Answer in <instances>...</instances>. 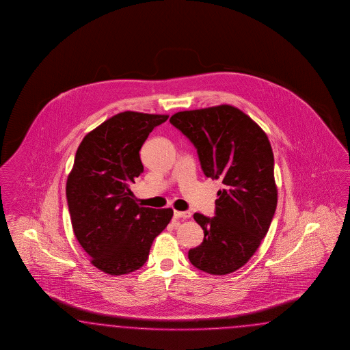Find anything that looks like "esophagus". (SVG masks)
I'll return each instance as SVG.
<instances>
[{
	"label": "esophagus",
	"instance_id": "1",
	"mask_svg": "<svg viewBox=\"0 0 350 350\" xmlns=\"http://www.w3.org/2000/svg\"><path fill=\"white\" fill-rule=\"evenodd\" d=\"M174 217H176V218H180V219H189V218H191V213L174 211Z\"/></svg>",
	"mask_w": 350,
	"mask_h": 350
}]
</instances>
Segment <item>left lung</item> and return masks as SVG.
Returning a JSON list of instances; mask_svg holds the SVG:
<instances>
[{"label":"left lung","instance_id":"obj_1","mask_svg":"<svg viewBox=\"0 0 350 350\" xmlns=\"http://www.w3.org/2000/svg\"><path fill=\"white\" fill-rule=\"evenodd\" d=\"M170 124L195 146L202 172L223 183L215 215L193 214L204 240L190 249L192 265L209 275H228L254 255L277 206L275 159L265 131L231 105L180 111Z\"/></svg>","mask_w":350,"mask_h":350}]
</instances>
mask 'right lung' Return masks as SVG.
Instances as JSON below:
<instances>
[{
	"instance_id": "1",
	"label": "right lung",
	"mask_w": 350,
	"mask_h": 350,
	"mask_svg": "<svg viewBox=\"0 0 350 350\" xmlns=\"http://www.w3.org/2000/svg\"><path fill=\"white\" fill-rule=\"evenodd\" d=\"M168 116L124 111L82 139L66 180V200L78 243L107 275H127L146 263L154 239L173 211L138 206L129 186L144 172L139 150Z\"/></svg>"
}]
</instances>
